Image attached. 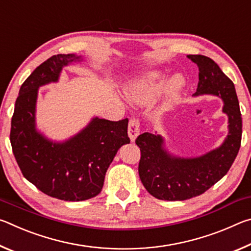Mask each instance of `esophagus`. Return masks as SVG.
<instances>
[{
	"mask_svg": "<svg viewBox=\"0 0 251 251\" xmlns=\"http://www.w3.org/2000/svg\"><path fill=\"white\" fill-rule=\"evenodd\" d=\"M139 135V122L137 120H130L128 124V136L131 142H135V139Z\"/></svg>",
	"mask_w": 251,
	"mask_h": 251,
	"instance_id": "esophagus-1",
	"label": "esophagus"
}]
</instances>
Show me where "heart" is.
<instances>
[{
    "label": "heart",
    "instance_id": "obj_1",
    "mask_svg": "<svg viewBox=\"0 0 251 251\" xmlns=\"http://www.w3.org/2000/svg\"><path fill=\"white\" fill-rule=\"evenodd\" d=\"M168 86L167 76L160 72H151L138 79L127 91V96L130 100L139 105H146L158 99ZM182 86V80L175 78L172 82L168 93V103L173 104L178 96V92Z\"/></svg>",
    "mask_w": 251,
    "mask_h": 251
}]
</instances>
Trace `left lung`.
<instances>
[{"instance_id": "8db88e82", "label": "left lung", "mask_w": 251, "mask_h": 251, "mask_svg": "<svg viewBox=\"0 0 251 251\" xmlns=\"http://www.w3.org/2000/svg\"><path fill=\"white\" fill-rule=\"evenodd\" d=\"M198 66L199 82L194 96L214 95L224 101L228 135L219 147L197 157L173 155L163 136L144 133L136 139L141 148L139 178L151 196L168 201L199 196L226 175L240 148L243 121L235 85L211 58L187 55Z\"/></svg>"}]
</instances>
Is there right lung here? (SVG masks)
Returning <instances> with one entry per match:
<instances>
[{
	"mask_svg": "<svg viewBox=\"0 0 251 251\" xmlns=\"http://www.w3.org/2000/svg\"><path fill=\"white\" fill-rule=\"evenodd\" d=\"M75 54L46 59L25 79L15 101L10 141L23 176L42 193L66 201L97 196L117 151L129 144L128 120L112 122L94 117L64 142H53L36 128L39 88L56 83L63 67L82 62Z\"/></svg>",
	"mask_w": 251,
	"mask_h": 251,
	"instance_id": "right-lung-1",
	"label": "right lung"
}]
</instances>
